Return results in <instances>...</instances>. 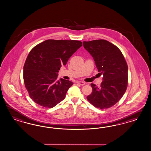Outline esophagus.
Here are the masks:
<instances>
[{
    "label": "esophagus",
    "mask_w": 151,
    "mask_h": 151,
    "mask_svg": "<svg viewBox=\"0 0 151 151\" xmlns=\"http://www.w3.org/2000/svg\"><path fill=\"white\" fill-rule=\"evenodd\" d=\"M78 84H79V85H85V83L84 82H83V81H77L76 82Z\"/></svg>",
    "instance_id": "34e87169"
}]
</instances>
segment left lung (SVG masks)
I'll use <instances>...</instances> for the list:
<instances>
[{
    "label": "left lung",
    "instance_id": "8db88e82",
    "mask_svg": "<svg viewBox=\"0 0 151 151\" xmlns=\"http://www.w3.org/2000/svg\"><path fill=\"white\" fill-rule=\"evenodd\" d=\"M84 48L92 55L98 72L103 75L100 87L91 83L87 100L100 109H107L121 100L128 85V66L122 52L114 44L100 39L83 41Z\"/></svg>",
    "mask_w": 151,
    "mask_h": 151
}]
</instances>
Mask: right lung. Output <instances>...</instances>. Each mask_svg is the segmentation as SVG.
Masks as SVG:
<instances>
[{
  "mask_svg": "<svg viewBox=\"0 0 151 151\" xmlns=\"http://www.w3.org/2000/svg\"><path fill=\"white\" fill-rule=\"evenodd\" d=\"M82 45L78 40L49 39L34 47L24 65L23 78L30 97L45 108H52L65 98L73 83L57 81L63 65Z\"/></svg>",
  "mask_w": 151,
  "mask_h": 151,
  "instance_id": "1",
  "label": "right lung"
}]
</instances>
